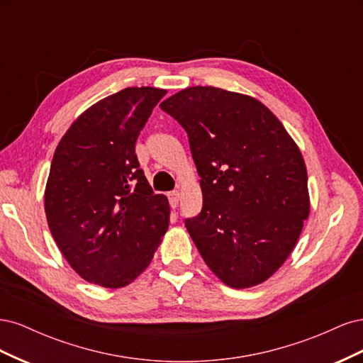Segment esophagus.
I'll return each instance as SVG.
<instances>
[{
	"label": "esophagus",
	"mask_w": 363,
	"mask_h": 363,
	"mask_svg": "<svg viewBox=\"0 0 363 363\" xmlns=\"http://www.w3.org/2000/svg\"><path fill=\"white\" fill-rule=\"evenodd\" d=\"M168 199H169V204L172 208H175L179 206V200H180V194L179 191H172L168 194Z\"/></svg>",
	"instance_id": "1"
}]
</instances>
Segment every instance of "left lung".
I'll list each match as a JSON object with an SVG mask.
<instances>
[{"label": "left lung", "instance_id": "1", "mask_svg": "<svg viewBox=\"0 0 363 363\" xmlns=\"http://www.w3.org/2000/svg\"><path fill=\"white\" fill-rule=\"evenodd\" d=\"M160 108L189 138L203 208L184 221L206 265L235 289L268 280L311 212L298 145L269 108L244 94L194 86Z\"/></svg>", "mask_w": 363, "mask_h": 363}]
</instances>
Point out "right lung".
<instances>
[{
    "label": "right lung",
    "mask_w": 363,
    "mask_h": 363,
    "mask_svg": "<svg viewBox=\"0 0 363 363\" xmlns=\"http://www.w3.org/2000/svg\"><path fill=\"white\" fill-rule=\"evenodd\" d=\"M164 89L127 87L77 118L54 151L45 188L50 232L71 268L103 288L145 271L169 225V203L151 189L135 144Z\"/></svg>",
    "instance_id": "1"
}]
</instances>
